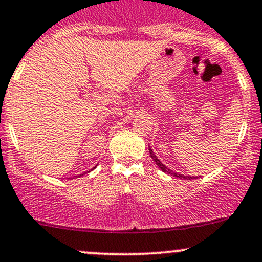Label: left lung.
<instances>
[{
  "label": "left lung",
  "mask_w": 262,
  "mask_h": 262,
  "mask_svg": "<svg viewBox=\"0 0 262 262\" xmlns=\"http://www.w3.org/2000/svg\"><path fill=\"white\" fill-rule=\"evenodd\" d=\"M149 154H150V157H152V159L154 162H156V164L157 166H158L159 168H161L162 170H163L164 173H167V174H169V176H173V177H176V178H183V180H193V178H197V177H191V176H183V174H178V173H176V172H173L172 169H168V168L164 166L163 163H162L161 161H159L158 158H157V156L156 154L153 153V150L150 149V147H149Z\"/></svg>",
  "instance_id": "1"
}]
</instances>
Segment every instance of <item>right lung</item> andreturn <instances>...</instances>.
<instances>
[{
	"instance_id": "add662e5",
	"label": "right lung",
	"mask_w": 262,
	"mask_h": 262,
	"mask_svg": "<svg viewBox=\"0 0 262 262\" xmlns=\"http://www.w3.org/2000/svg\"><path fill=\"white\" fill-rule=\"evenodd\" d=\"M95 168V167H94ZM94 168H93V169H94ZM84 174H85V173H84ZM80 176H82V174H80Z\"/></svg>"
}]
</instances>
